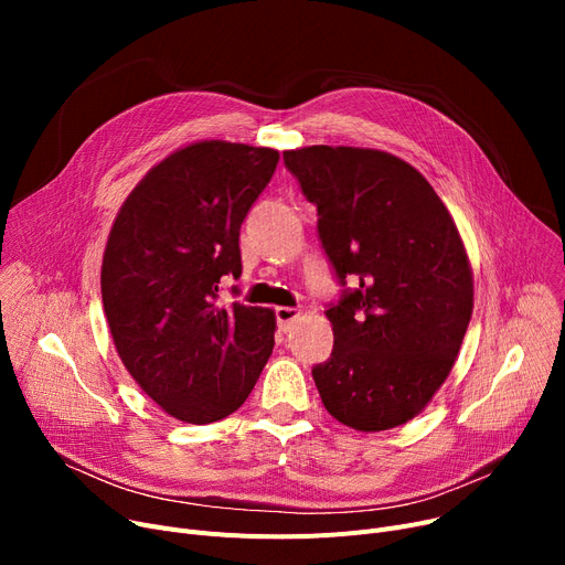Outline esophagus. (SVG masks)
<instances>
[{"label": "esophagus", "instance_id": "1", "mask_svg": "<svg viewBox=\"0 0 565 565\" xmlns=\"http://www.w3.org/2000/svg\"><path fill=\"white\" fill-rule=\"evenodd\" d=\"M277 316V324H279V332H288L292 328V322L300 318V309H292V307H277L275 309Z\"/></svg>", "mask_w": 565, "mask_h": 565}]
</instances>
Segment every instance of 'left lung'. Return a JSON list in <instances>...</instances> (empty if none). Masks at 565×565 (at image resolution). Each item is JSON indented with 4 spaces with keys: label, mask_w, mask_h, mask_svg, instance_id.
<instances>
[{
    "label": "left lung",
    "mask_w": 565,
    "mask_h": 565,
    "mask_svg": "<svg viewBox=\"0 0 565 565\" xmlns=\"http://www.w3.org/2000/svg\"><path fill=\"white\" fill-rule=\"evenodd\" d=\"M284 162L318 207V235L343 290L328 318L330 360L313 366L324 409L354 430H390L449 377L473 309L471 265L447 205L405 160L307 146Z\"/></svg>",
    "instance_id": "1"
}]
</instances>
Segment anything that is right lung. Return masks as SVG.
I'll use <instances>...</instances> for the list:
<instances>
[{
	"instance_id": "add662e5",
	"label": "right lung",
	"mask_w": 565,
	"mask_h": 565,
	"mask_svg": "<svg viewBox=\"0 0 565 565\" xmlns=\"http://www.w3.org/2000/svg\"><path fill=\"white\" fill-rule=\"evenodd\" d=\"M279 151L222 139L178 148L118 211L103 256L109 332L128 373L173 419L213 424L241 407L270 360L275 311L217 305L241 277V226Z\"/></svg>"
}]
</instances>
